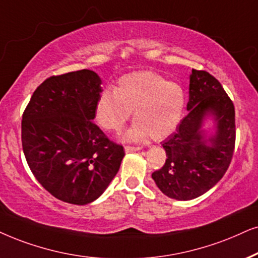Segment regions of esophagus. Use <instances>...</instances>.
Segmentation results:
<instances>
[{
	"instance_id": "obj_1",
	"label": "esophagus",
	"mask_w": 258,
	"mask_h": 258,
	"mask_svg": "<svg viewBox=\"0 0 258 258\" xmlns=\"http://www.w3.org/2000/svg\"><path fill=\"white\" fill-rule=\"evenodd\" d=\"M139 146H125V152L126 153H130V152H137V151H140Z\"/></svg>"
}]
</instances>
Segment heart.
<instances>
[{
    "label": "heart",
    "mask_w": 258,
    "mask_h": 258,
    "mask_svg": "<svg viewBox=\"0 0 258 258\" xmlns=\"http://www.w3.org/2000/svg\"><path fill=\"white\" fill-rule=\"evenodd\" d=\"M184 103V93L177 83L151 71H139L120 78L115 90L105 89L100 94L95 115L103 128L119 131L133 110L136 121L122 138L140 142L151 136L161 140L178 126Z\"/></svg>",
    "instance_id": "1"
}]
</instances>
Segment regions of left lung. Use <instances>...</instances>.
Wrapping results in <instances>:
<instances>
[{
    "instance_id": "8db88e82",
    "label": "left lung",
    "mask_w": 258,
    "mask_h": 258,
    "mask_svg": "<svg viewBox=\"0 0 258 258\" xmlns=\"http://www.w3.org/2000/svg\"><path fill=\"white\" fill-rule=\"evenodd\" d=\"M187 110L174 135L162 142L167 159L152 174L163 194L181 201L201 197L221 180L236 140L232 101L206 71L191 70ZM210 118L212 127L206 129Z\"/></svg>"
}]
</instances>
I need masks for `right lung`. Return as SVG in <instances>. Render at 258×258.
<instances>
[{"label":"right lung","instance_id":"add662e5","mask_svg":"<svg viewBox=\"0 0 258 258\" xmlns=\"http://www.w3.org/2000/svg\"><path fill=\"white\" fill-rule=\"evenodd\" d=\"M101 84L87 69L52 76L35 89L22 115V150L32 174L68 204L100 198L125 156L93 122Z\"/></svg>","mask_w":258,"mask_h":258}]
</instances>
